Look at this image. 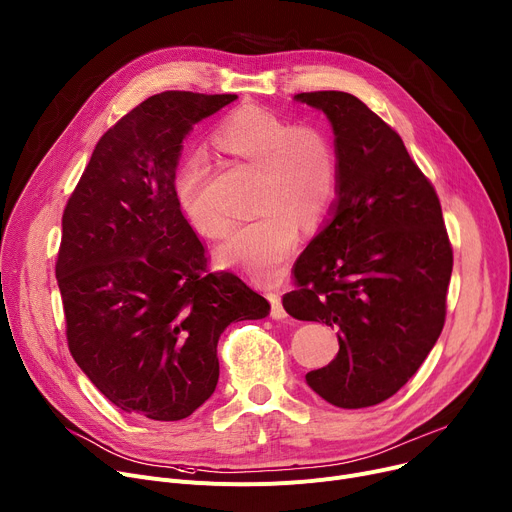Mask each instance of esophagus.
<instances>
[{"mask_svg": "<svg viewBox=\"0 0 512 512\" xmlns=\"http://www.w3.org/2000/svg\"><path fill=\"white\" fill-rule=\"evenodd\" d=\"M267 300L271 302V317H274V319H286V317H288V313L284 311L282 298H280L278 292H269V294H267Z\"/></svg>", "mask_w": 512, "mask_h": 512, "instance_id": "1", "label": "esophagus"}]
</instances>
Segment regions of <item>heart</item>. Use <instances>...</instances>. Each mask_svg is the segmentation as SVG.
Segmentation results:
<instances>
[{"label": "heart", "mask_w": 512, "mask_h": 512, "mask_svg": "<svg viewBox=\"0 0 512 512\" xmlns=\"http://www.w3.org/2000/svg\"><path fill=\"white\" fill-rule=\"evenodd\" d=\"M214 144L259 173L253 197L259 214L226 238L216 259L257 280H274L298 247L300 222L315 226L333 206L339 185L335 144L323 127L290 125L288 119L259 105H243L228 113L214 131ZM206 177V160L193 154L179 164L173 191L191 228L206 238H218L228 222L203 206L201 187Z\"/></svg>", "instance_id": "obj_1"}]
</instances>
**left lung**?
Masks as SVG:
<instances>
[{"label": "left lung", "mask_w": 512, "mask_h": 512, "mask_svg": "<svg viewBox=\"0 0 512 512\" xmlns=\"http://www.w3.org/2000/svg\"><path fill=\"white\" fill-rule=\"evenodd\" d=\"M294 100L327 115L339 185L282 302L298 321L337 329V356L306 383L331 405L358 410L395 395L434 348L453 249L434 187L379 115L337 90Z\"/></svg>", "instance_id": "obj_1"}]
</instances>
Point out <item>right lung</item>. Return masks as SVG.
<instances>
[{
  "mask_svg": "<svg viewBox=\"0 0 512 512\" xmlns=\"http://www.w3.org/2000/svg\"><path fill=\"white\" fill-rule=\"evenodd\" d=\"M234 100L150 96L98 140L63 212L55 276L67 346L102 395L144 420L191 416L216 391L222 331L269 315L241 278L210 274L173 191L193 125Z\"/></svg>",
  "mask_w": 512,
  "mask_h": 512,
  "instance_id": "add662e5",
  "label": "right lung"
}]
</instances>
